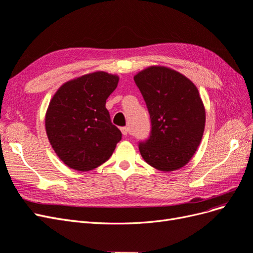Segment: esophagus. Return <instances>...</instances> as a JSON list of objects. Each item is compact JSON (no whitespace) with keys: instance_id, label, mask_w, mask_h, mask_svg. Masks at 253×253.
Instances as JSON below:
<instances>
[{"instance_id":"1","label":"esophagus","mask_w":253,"mask_h":253,"mask_svg":"<svg viewBox=\"0 0 253 253\" xmlns=\"http://www.w3.org/2000/svg\"><path fill=\"white\" fill-rule=\"evenodd\" d=\"M120 129H121V133L124 134L125 136L127 135V133H128V127L127 126H122Z\"/></svg>"}]
</instances>
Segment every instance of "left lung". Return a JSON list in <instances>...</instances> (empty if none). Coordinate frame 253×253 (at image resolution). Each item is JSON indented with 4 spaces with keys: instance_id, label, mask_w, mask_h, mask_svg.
Wrapping results in <instances>:
<instances>
[{
    "instance_id": "left-lung-1",
    "label": "left lung",
    "mask_w": 253,
    "mask_h": 253,
    "mask_svg": "<svg viewBox=\"0 0 253 253\" xmlns=\"http://www.w3.org/2000/svg\"><path fill=\"white\" fill-rule=\"evenodd\" d=\"M151 118L148 139L139 141L142 158L157 170L180 169L201 143L206 113L194 84L164 66H151L134 77Z\"/></svg>"
}]
</instances>
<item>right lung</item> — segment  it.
Returning <instances> with one entry per match:
<instances>
[{
	"mask_svg": "<svg viewBox=\"0 0 253 253\" xmlns=\"http://www.w3.org/2000/svg\"><path fill=\"white\" fill-rule=\"evenodd\" d=\"M119 78L96 72L64 83L49 102L45 116L48 140L59 158L77 171H89L108 160L121 140L112 124L106 99Z\"/></svg>",
	"mask_w": 253,
	"mask_h": 253,
	"instance_id": "1",
	"label": "right lung"
}]
</instances>
